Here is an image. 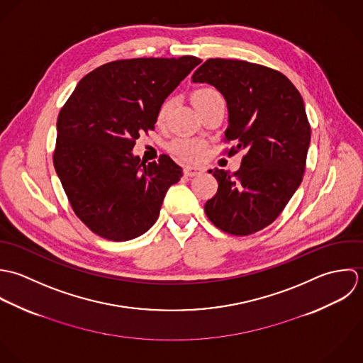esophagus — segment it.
I'll list each match as a JSON object with an SVG mask.
<instances>
[{
  "label": "esophagus",
  "mask_w": 363,
  "mask_h": 363,
  "mask_svg": "<svg viewBox=\"0 0 363 363\" xmlns=\"http://www.w3.org/2000/svg\"><path fill=\"white\" fill-rule=\"evenodd\" d=\"M203 171H202V168H199V167H191V165H188V167H185L184 168V174L186 175V177H196V175H199V174H202Z\"/></svg>",
  "instance_id": "esophagus-1"
}]
</instances>
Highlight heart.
Returning a JSON list of instances; mask_svg holds the SVG:
<instances>
[{"instance_id": "obj_1", "label": "heart", "mask_w": 363, "mask_h": 363, "mask_svg": "<svg viewBox=\"0 0 363 363\" xmlns=\"http://www.w3.org/2000/svg\"><path fill=\"white\" fill-rule=\"evenodd\" d=\"M218 95V91H215L213 88H201L198 91H195L194 94V102L196 105V108L203 104L205 101H208L209 98ZM174 106V98L172 96H168L165 98L161 105L158 106V111H157V122L158 123H162L165 122L171 108ZM206 148L205 142L202 140H198V139H186V138H179V139H175L169 143V151L177 155L178 158L181 160H185V161H195L198 160L203 151Z\"/></svg>"}]
</instances>
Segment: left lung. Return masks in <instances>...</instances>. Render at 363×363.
Segmentation results:
<instances>
[{
  "mask_svg": "<svg viewBox=\"0 0 363 363\" xmlns=\"http://www.w3.org/2000/svg\"><path fill=\"white\" fill-rule=\"evenodd\" d=\"M192 81L221 92L228 109L224 142H235L228 155L245 151L238 171H209L218 188L206 216L224 233L254 234L277 220L303 179L310 145L303 98L286 75L244 60L209 59Z\"/></svg>",
  "mask_w": 363,
  "mask_h": 363,
  "instance_id": "8db88e82",
  "label": "left lung"
}]
</instances>
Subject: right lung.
<instances>
[{"label":"right lung","instance_id":"1","mask_svg":"<svg viewBox=\"0 0 363 363\" xmlns=\"http://www.w3.org/2000/svg\"><path fill=\"white\" fill-rule=\"evenodd\" d=\"M199 63L195 56L116 60L77 84L57 118L53 164L74 213L92 233L128 241L158 218L182 168L165 154L140 162L132 150L154 130L161 102Z\"/></svg>","mask_w":363,"mask_h":363}]
</instances>
